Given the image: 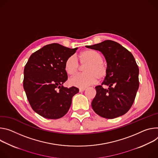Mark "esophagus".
<instances>
[{"label":"esophagus","mask_w":158,"mask_h":158,"mask_svg":"<svg viewBox=\"0 0 158 158\" xmlns=\"http://www.w3.org/2000/svg\"><path fill=\"white\" fill-rule=\"evenodd\" d=\"M85 90H86V89H79V92H84Z\"/></svg>","instance_id":"34e87169"}]
</instances>
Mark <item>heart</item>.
<instances>
[{
	"label": "heart",
	"instance_id": "obj_1",
	"mask_svg": "<svg viewBox=\"0 0 158 158\" xmlns=\"http://www.w3.org/2000/svg\"><path fill=\"white\" fill-rule=\"evenodd\" d=\"M79 60L82 64H88L84 71L86 73L78 74L69 80L71 85L83 89L106 77L108 72L107 65L103 62V57L99 52L86 49L80 52ZM79 63L74 56L69 57L65 61L64 68L69 75L76 74L79 70Z\"/></svg>",
	"mask_w": 158,
	"mask_h": 158
}]
</instances>
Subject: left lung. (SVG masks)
Wrapping results in <instances>:
<instances>
[{
    "label": "left lung",
    "mask_w": 158,
    "mask_h": 158,
    "mask_svg": "<svg viewBox=\"0 0 158 158\" xmlns=\"http://www.w3.org/2000/svg\"><path fill=\"white\" fill-rule=\"evenodd\" d=\"M86 47L100 51L108 69L102 85L95 86L93 110L106 118L123 115L132 106L139 89V68L135 58L127 49L112 40ZM102 85H107L108 89H103Z\"/></svg>",
    "instance_id": "obj_1"
}]
</instances>
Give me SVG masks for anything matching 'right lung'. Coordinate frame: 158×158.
<instances>
[{"label": "right lung", "mask_w": 158, "mask_h": 158, "mask_svg": "<svg viewBox=\"0 0 158 158\" xmlns=\"http://www.w3.org/2000/svg\"><path fill=\"white\" fill-rule=\"evenodd\" d=\"M78 48L70 49L58 43L43 46L29 57L24 69L23 86L33 110L49 119L63 117L79 92L77 87L68 89L66 60Z\"/></svg>", "instance_id": "obj_1"}]
</instances>
